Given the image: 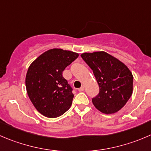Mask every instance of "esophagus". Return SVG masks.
<instances>
[{
    "instance_id": "34e87169",
    "label": "esophagus",
    "mask_w": 151,
    "mask_h": 151,
    "mask_svg": "<svg viewBox=\"0 0 151 151\" xmlns=\"http://www.w3.org/2000/svg\"><path fill=\"white\" fill-rule=\"evenodd\" d=\"M78 91H84V86H81V87L78 89Z\"/></svg>"
}]
</instances>
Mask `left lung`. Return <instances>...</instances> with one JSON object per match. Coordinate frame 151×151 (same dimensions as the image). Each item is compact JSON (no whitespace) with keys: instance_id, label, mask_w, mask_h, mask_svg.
Instances as JSON below:
<instances>
[{"instance_id":"obj_1","label":"left lung","mask_w":151,"mask_h":151,"mask_svg":"<svg viewBox=\"0 0 151 151\" xmlns=\"http://www.w3.org/2000/svg\"><path fill=\"white\" fill-rule=\"evenodd\" d=\"M81 58L92 69L99 85V93L92 99L95 108L106 114L117 112L132 95V73L125 64L105 52L83 53Z\"/></svg>"}]
</instances>
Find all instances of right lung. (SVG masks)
<instances>
[{"mask_svg": "<svg viewBox=\"0 0 151 151\" xmlns=\"http://www.w3.org/2000/svg\"><path fill=\"white\" fill-rule=\"evenodd\" d=\"M70 51L53 49L42 54L28 68L27 93L32 104L43 116L56 118L72 104V88L63 77V71L78 58Z\"/></svg>", "mask_w": 151, "mask_h": 151, "instance_id": "1", "label": "right lung"}]
</instances>
